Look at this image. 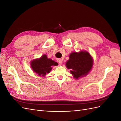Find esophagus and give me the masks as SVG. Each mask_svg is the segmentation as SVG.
<instances>
[{"instance_id":"obj_1","label":"esophagus","mask_w":121,"mask_h":121,"mask_svg":"<svg viewBox=\"0 0 121 121\" xmlns=\"http://www.w3.org/2000/svg\"><path fill=\"white\" fill-rule=\"evenodd\" d=\"M57 62H58V63H59L60 64H61L62 63H63V61H62V60H60V59L58 60H57Z\"/></svg>"}]
</instances>
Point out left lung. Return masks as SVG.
<instances>
[{
  "label": "left lung",
  "mask_w": 121,
  "mask_h": 121,
  "mask_svg": "<svg viewBox=\"0 0 121 121\" xmlns=\"http://www.w3.org/2000/svg\"><path fill=\"white\" fill-rule=\"evenodd\" d=\"M93 60L87 51L73 52L69 56V60L65 63L67 69H70L73 77L78 80L89 74L92 69Z\"/></svg>",
  "instance_id": "8db88e82"
}]
</instances>
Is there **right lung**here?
<instances>
[{
  "mask_svg": "<svg viewBox=\"0 0 121 121\" xmlns=\"http://www.w3.org/2000/svg\"><path fill=\"white\" fill-rule=\"evenodd\" d=\"M33 71L38 76L45 77L52 70L53 66H56L58 64L55 61L47 57L46 54H43L39 58L33 60L30 63Z\"/></svg>",
  "mask_w": 121,
  "mask_h": 121,
  "instance_id": "1",
  "label": "right lung"
}]
</instances>
